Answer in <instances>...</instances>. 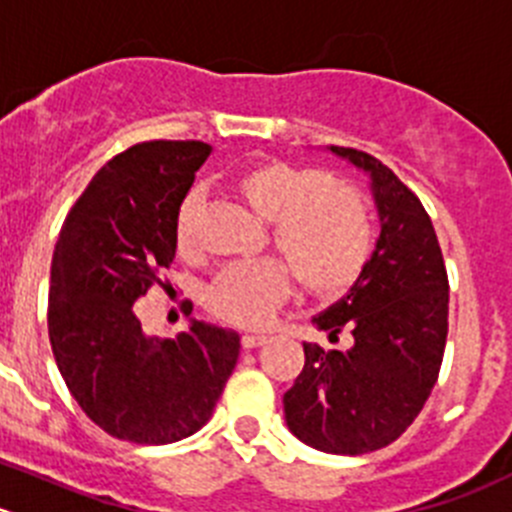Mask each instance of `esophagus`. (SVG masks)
Masks as SVG:
<instances>
[{
    "mask_svg": "<svg viewBox=\"0 0 512 512\" xmlns=\"http://www.w3.org/2000/svg\"><path fill=\"white\" fill-rule=\"evenodd\" d=\"M267 341H270V338L260 336V333H245V336H242V348H245V351H252V348L265 346Z\"/></svg>",
    "mask_w": 512,
    "mask_h": 512,
    "instance_id": "obj_1",
    "label": "esophagus"
}]
</instances>
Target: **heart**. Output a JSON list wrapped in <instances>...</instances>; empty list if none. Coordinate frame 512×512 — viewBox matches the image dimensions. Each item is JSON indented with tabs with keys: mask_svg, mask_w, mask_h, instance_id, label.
Returning <instances> with one entry per match:
<instances>
[{
	"mask_svg": "<svg viewBox=\"0 0 512 512\" xmlns=\"http://www.w3.org/2000/svg\"><path fill=\"white\" fill-rule=\"evenodd\" d=\"M234 191L270 222V240L313 298H336L361 280L374 255V219L361 189L315 166L265 161L242 169ZM199 194L181 199L174 245L181 257L197 252ZM293 275L275 257L234 262L204 290V305L219 321L260 328L290 293Z\"/></svg>",
	"mask_w": 512,
	"mask_h": 512,
	"instance_id": "heart-1",
	"label": "heart"
}]
</instances>
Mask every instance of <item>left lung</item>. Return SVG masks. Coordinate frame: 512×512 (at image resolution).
I'll return each instance as SVG.
<instances>
[{
  "label": "left lung",
  "instance_id": "8db88e82",
  "mask_svg": "<svg viewBox=\"0 0 512 512\" xmlns=\"http://www.w3.org/2000/svg\"><path fill=\"white\" fill-rule=\"evenodd\" d=\"M331 151L371 174L381 234L361 280L313 318L333 348L303 343L305 366L283 404L300 442L333 455H364L407 432L437 384L450 280L417 194L366 151ZM341 337L346 347L337 346Z\"/></svg>",
  "mask_w": 512,
  "mask_h": 512
}]
</instances>
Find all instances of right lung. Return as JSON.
<instances>
[{
    "label": "right lung",
    "instance_id": "add662e5",
    "mask_svg": "<svg viewBox=\"0 0 512 512\" xmlns=\"http://www.w3.org/2000/svg\"><path fill=\"white\" fill-rule=\"evenodd\" d=\"M212 146L143 141L113 156L73 204L50 270L47 333L80 409L123 442L169 444L212 417L240 356L234 331L194 321L143 336L133 303L171 288L174 219Z\"/></svg>",
    "mask_w": 512,
    "mask_h": 512
}]
</instances>
